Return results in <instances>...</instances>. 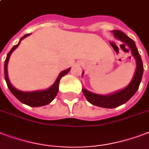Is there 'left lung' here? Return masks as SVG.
<instances>
[{
  "mask_svg": "<svg viewBox=\"0 0 149 149\" xmlns=\"http://www.w3.org/2000/svg\"><path fill=\"white\" fill-rule=\"evenodd\" d=\"M112 32L116 38L120 40L121 41L124 42L125 44H127L128 47H130L132 54L137 62V69H136L134 77L130 84L122 91L114 93L112 95H106V96L96 95L94 93L90 92L84 88L83 89V94L91 104L98 106V107L107 108V109L118 107L130 99V97L138 91L141 81V78H142L143 71H144L142 61L141 58V55L138 52V48L135 45L134 41L131 38L127 37L121 30L116 29V30H112Z\"/></svg>",
  "mask_w": 149,
  "mask_h": 149,
  "instance_id": "8db88e82",
  "label": "left lung"
}]
</instances>
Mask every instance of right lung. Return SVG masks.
<instances>
[{
  "instance_id": "right-lung-1",
  "label": "right lung",
  "mask_w": 149,
  "mask_h": 149,
  "mask_svg": "<svg viewBox=\"0 0 149 149\" xmlns=\"http://www.w3.org/2000/svg\"><path fill=\"white\" fill-rule=\"evenodd\" d=\"M29 35H30V33L26 34L25 36L22 37L20 40L24 39L25 37H28ZM19 44H20V42L11 48V51L8 52V54L7 55L6 59H5V62H4V78H5V80H6L7 85H8L9 90L11 91V92L13 94L15 97L23 104H26V105L32 106V107H39V106L47 105V104H49L50 102H52L54 97H56L58 91V84H59L60 79L63 76L66 75L68 72H70V68H69L68 70L62 71L59 74V76L58 77L56 81L54 83V84L47 90L40 91H33V92H23V91L15 89L9 81L8 77V71H7V66H8V62L9 58H10L11 52L19 46Z\"/></svg>"
}]
</instances>
